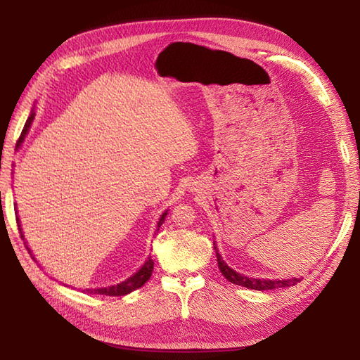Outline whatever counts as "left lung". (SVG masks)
<instances>
[{
    "mask_svg": "<svg viewBox=\"0 0 360 360\" xmlns=\"http://www.w3.org/2000/svg\"><path fill=\"white\" fill-rule=\"evenodd\" d=\"M217 258H218V267L221 274L224 275V277L233 283V285H238V286H244L248 289H255V290H266V289H275V288H286V286H294L297 285L298 281L297 278H290V280H257V278H249V277H244V275L235 272L233 269H231L223 259H221L219 254L217 252Z\"/></svg>",
    "mask_w": 360,
    "mask_h": 360,
    "instance_id": "obj_1",
    "label": "left lung"
}]
</instances>
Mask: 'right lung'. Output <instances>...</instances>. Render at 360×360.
<instances>
[{"mask_svg": "<svg viewBox=\"0 0 360 360\" xmlns=\"http://www.w3.org/2000/svg\"><path fill=\"white\" fill-rule=\"evenodd\" d=\"M32 120H34V112L30 114L29 119L26 120V125H25V128H22L21 136H20V139H18V143L22 142V139H25V136H26V133H27V129H29L30 124H32ZM165 215H167V212L162 213V217H160V219H159L158 231H159V227L162 226L164 219H165ZM17 224H18V231H20V235H21V238H22V232H21V227H20V221H18V219H17ZM30 255H32V254H30ZM153 266H155V263H153V259H151V257H150V258L147 259V262L143 263V266L141 267V269L137 271V272L133 275V277H129L127 281H122V283H119V285L110 286V288L86 289V292H89V294H101V295H111V297L129 294V292H131V290L139 289L141 286L145 285V283H147V280L151 277V274H153Z\"/></svg>", "mask_w": 360, "mask_h": 360, "instance_id": "add662e5", "label": "right lung"}]
</instances>
